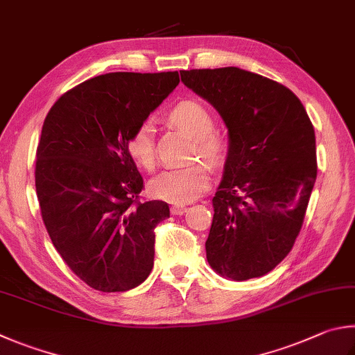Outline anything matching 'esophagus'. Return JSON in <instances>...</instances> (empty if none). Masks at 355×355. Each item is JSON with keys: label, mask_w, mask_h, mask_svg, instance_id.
Listing matches in <instances>:
<instances>
[{"label": "esophagus", "mask_w": 355, "mask_h": 355, "mask_svg": "<svg viewBox=\"0 0 355 355\" xmlns=\"http://www.w3.org/2000/svg\"><path fill=\"white\" fill-rule=\"evenodd\" d=\"M186 206H183V205H175V206H172L171 208V212L172 214H175V216H182V214H184L186 212Z\"/></svg>", "instance_id": "34e87169"}]
</instances>
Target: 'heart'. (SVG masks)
<instances>
[{
  "label": "heart",
  "instance_id": "heart-1",
  "mask_svg": "<svg viewBox=\"0 0 355 355\" xmlns=\"http://www.w3.org/2000/svg\"><path fill=\"white\" fill-rule=\"evenodd\" d=\"M169 119L196 139L200 157L209 163L220 161L225 141L214 132V116L197 101H183L172 108ZM128 155L138 166L152 171L155 166V143L150 122H143L127 139ZM209 172L203 164L167 169L152 180L150 194L167 203L183 205L196 200L208 189Z\"/></svg>",
  "mask_w": 355,
  "mask_h": 355
}]
</instances>
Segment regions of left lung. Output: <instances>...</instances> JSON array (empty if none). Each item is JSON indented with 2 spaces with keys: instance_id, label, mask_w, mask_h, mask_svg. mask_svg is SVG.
<instances>
[{
  "instance_id": "obj_1",
  "label": "left lung",
  "mask_w": 355,
  "mask_h": 355,
  "mask_svg": "<svg viewBox=\"0 0 355 355\" xmlns=\"http://www.w3.org/2000/svg\"><path fill=\"white\" fill-rule=\"evenodd\" d=\"M180 76L228 128L206 259L225 278H259L290 253L304 222L317 178L313 125L301 101L263 76L236 67Z\"/></svg>"
}]
</instances>
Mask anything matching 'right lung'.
Wrapping results in <instances>:
<instances>
[{
	"label": "right lung",
	"mask_w": 355,
	"mask_h": 355,
	"mask_svg": "<svg viewBox=\"0 0 355 355\" xmlns=\"http://www.w3.org/2000/svg\"><path fill=\"white\" fill-rule=\"evenodd\" d=\"M178 71L108 73L62 94L43 122L35 189L67 266L92 288L125 292L150 275L169 205L139 202L127 139L178 85Z\"/></svg>",
	"instance_id": "right-lung-1"
}]
</instances>
